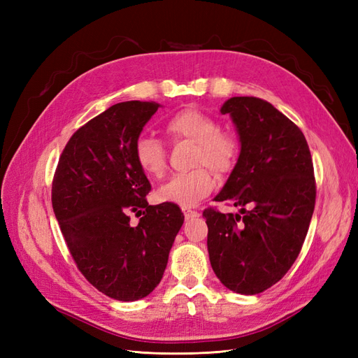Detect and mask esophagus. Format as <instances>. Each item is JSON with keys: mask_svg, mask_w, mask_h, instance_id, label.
Segmentation results:
<instances>
[{"mask_svg": "<svg viewBox=\"0 0 358 358\" xmlns=\"http://www.w3.org/2000/svg\"><path fill=\"white\" fill-rule=\"evenodd\" d=\"M183 215H185V220H192V218H199L200 213L197 210H192L189 208H182Z\"/></svg>", "mask_w": 358, "mask_h": 358, "instance_id": "34e87169", "label": "esophagus"}]
</instances>
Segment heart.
<instances>
[{"label": "heart", "mask_w": 358, "mask_h": 358, "mask_svg": "<svg viewBox=\"0 0 358 358\" xmlns=\"http://www.w3.org/2000/svg\"><path fill=\"white\" fill-rule=\"evenodd\" d=\"M166 131L176 140H188L196 143L192 164H204L213 171L224 175L229 173L239 154L236 137L220 129L213 117L196 109L180 110L167 119ZM134 159L145 175L159 179L166 173V149L159 140L150 136H140L134 143ZM215 187V178L208 167L199 166L171 176L158 189L161 201L175 203L182 208L196 206Z\"/></svg>", "instance_id": "1"}]
</instances>
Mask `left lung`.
<instances>
[{
  "label": "left lung",
  "instance_id": "left-lung-1",
  "mask_svg": "<svg viewBox=\"0 0 358 358\" xmlns=\"http://www.w3.org/2000/svg\"><path fill=\"white\" fill-rule=\"evenodd\" d=\"M220 112L230 115L241 152L213 200L239 212H203L209 259L227 288L252 296L282 279L300 254L315 208L313 164L300 128L270 103L231 96Z\"/></svg>",
  "mask_w": 358,
  "mask_h": 358
}]
</instances>
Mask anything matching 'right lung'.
Returning a JSON list of instances; mask_svg holds the SVG:
<instances>
[{"instance_id":"obj_1","label":"right lung","mask_w":358,"mask_h":358,"mask_svg":"<svg viewBox=\"0 0 358 358\" xmlns=\"http://www.w3.org/2000/svg\"><path fill=\"white\" fill-rule=\"evenodd\" d=\"M158 107L124 101L86 122L64 148L52 183L53 212L73 259L96 289L119 301L155 289L183 224L178 204H148L150 183L134 159L136 140ZM129 211L139 213L137 226L129 224Z\"/></svg>"}]
</instances>
